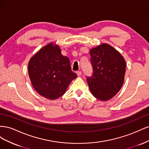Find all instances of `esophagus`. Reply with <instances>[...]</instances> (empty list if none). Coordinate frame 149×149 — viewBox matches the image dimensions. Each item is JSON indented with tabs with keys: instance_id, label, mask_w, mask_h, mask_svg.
Returning <instances> with one entry per match:
<instances>
[{
	"instance_id": "obj_1",
	"label": "esophagus",
	"mask_w": 149,
	"mask_h": 149,
	"mask_svg": "<svg viewBox=\"0 0 149 149\" xmlns=\"http://www.w3.org/2000/svg\"><path fill=\"white\" fill-rule=\"evenodd\" d=\"M81 71H76V74H77V75L78 76H80L81 75Z\"/></svg>"
}]
</instances>
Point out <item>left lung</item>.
I'll return each mask as SVG.
<instances>
[{
	"label": "left lung",
	"mask_w": 149,
	"mask_h": 149,
	"mask_svg": "<svg viewBox=\"0 0 149 149\" xmlns=\"http://www.w3.org/2000/svg\"><path fill=\"white\" fill-rule=\"evenodd\" d=\"M91 76L86 77L93 95L101 101L114 97L123 84L125 61L119 52L106 43L90 50Z\"/></svg>",
	"instance_id": "left-lung-1"
}]
</instances>
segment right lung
<instances>
[{
    "mask_svg": "<svg viewBox=\"0 0 149 149\" xmlns=\"http://www.w3.org/2000/svg\"><path fill=\"white\" fill-rule=\"evenodd\" d=\"M28 71L36 91L51 100L63 95L70 83L77 77L71 70L69 58L62 55L60 48L52 43L31 58Z\"/></svg>",
    "mask_w": 149,
    "mask_h": 149,
    "instance_id": "add662e5",
    "label": "right lung"
}]
</instances>
